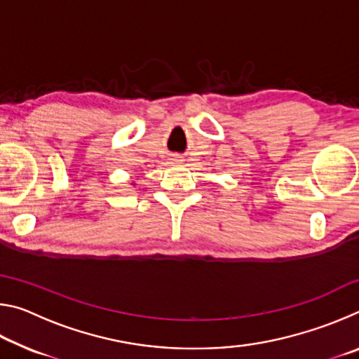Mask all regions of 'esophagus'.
<instances>
[{
  "mask_svg": "<svg viewBox=\"0 0 359 359\" xmlns=\"http://www.w3.org/2000/svg\"><path fill=\"white\" fill-rule=\"evenodd\" d=\"M172 161H174V163H179V161H182V160H180L179 156H175V158H172Z\"/></svg>",
  "mask_w": 359,
  "mask_h": 359,
  "instance_id": "obj_1",
  "label": "esophagus"
}]
</instances>
